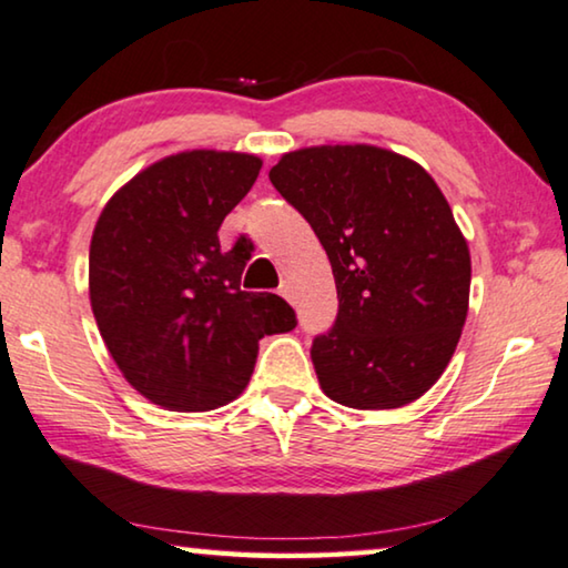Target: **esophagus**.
I'll return each mask as SVG.
<instances>
[{"label":"esophagus","instance_id":"esophagus-1","mask_svg":"<svg viewBox=\"0 0 568 568\" xmlns=\"http://www.w3.org/2000/svg\"><path fill=\"white\" fill-rule=\"evenodd\" d=\"M278 294H282L284 300H294V292H292V284L290 282H282V286H278Z\"/></svg>","mask_w":568,"mask_h":568}]
</instances>
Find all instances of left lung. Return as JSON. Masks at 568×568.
Returning <instances> with one entry per match:
<instances>
[{"label":"left lung","instance_id":"left-lung-1","mask_svg":"<svg viewBox=\"0 0 568 568\" xmlns=\"http://www.w3.org/2000/svg\"><path fill=\"white\" fill-rule=\"evenodd\" d=\"M268 179L333 266L338 317L310 351L323 392L356 409L423 397L454 356L471 286L466 237L438 184L376 145L302 148Z\"/></svg>","mask_w":568,"mask_h":568}]
</instances>
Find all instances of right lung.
I'll list each match as a JSON object with an SVG mask.
<instances>
[{"instance_id":"1","label":"right lung","mask_w":568,"mask_h":568,"mask_svg":"<svg viewBox=\"0 0 568 568\" xmlns=\"http://www.w3.org/2000/svg\"><path fill=\"white\" fill-rule=\"evenodd\" d=\"M261 171L258 155L186 151L148 166L104 204L89 248V300L122 376L155 405L204 413L248 384L264 335L290 333L282 297L243 292L253 243L217 230Z\"/></svg>"}]
</instances>
